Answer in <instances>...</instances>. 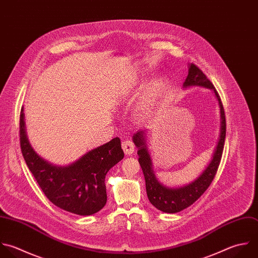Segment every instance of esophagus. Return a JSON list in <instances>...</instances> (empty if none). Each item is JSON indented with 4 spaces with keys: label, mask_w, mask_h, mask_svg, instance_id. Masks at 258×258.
<instances>
[{
    "label": "esophagus",
    "mask_w": 258,
    "mask_h": 258,
    "mask_svg": "<svg viewBox=\"0 0 258 258\" xmlns=\"http://www.w3.org/2000/svg\"><path fill=\"white\" fill-rule=\"evenodd\" d=\"M121 148H122L124 154H125V155H128V156L132 155V154L134 153V151H135V146H134L133 142L130 141V140L123 141V142L121 143Z\"/></svg>",
    "instance_id": "obj_1"
}]
</instances>
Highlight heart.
<instances>
[{
    "mask_svg": "<svg viewBox=\"0 0 258 258\" xmlns=\"http://www.w3.org/2000/svg\"><path fill=\"white\" fill-rule=\"evenodd\" d=\"M136 84H137V81H134L132 83V85H136ZM164 87H165V82L162 78L152 81L146 87L142 96V102L140 106L141 116H147L153 111L158 98L160 97L162 91L164 90Z\"/></svg>",
    "mask_w": 258,
    "mask_h": 258,
    "instance_id": "1",
    "label": "heart"
}]
</instances>
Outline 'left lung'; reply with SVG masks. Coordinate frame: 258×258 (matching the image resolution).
I'll list each match as a JSON object with an SVG mask.
<instances>
[{"label":"left lung","instance_id":"1","mask_svg":"<svg viewBox=\"0 0 258 258\" xmlns=\"http://www.w3.org/2000/svg\"><path fill=\"white\" fill-rule=\"evenodd\" d=\"M203 86L210 89H213L215 95L219 101L220 105V112H221V131H220V138L215 149L213 159L208 165V167L204 170V172L191 184L171 189L168 187L163 186L157 180L154 171L152 169V161L150 155L148 153L146 142H145V132L140 131L138 132L133 140L135 145L138 147V155H139V163L142 167L145 180H146V189L147 194L150 202L159 210L165 213H177L180 212L189 206H191L194 202H196L208 189L211 185L223 153L224 143H225V136H226V119H225V111L224 107L220 98L219 93L215 89L213 83L207 78V76L203 73V71L194 63H191L189 66V73L184 82V87L188 86Z\"/></svg>","mask_w":258,"mask_h":258}]
</instances>
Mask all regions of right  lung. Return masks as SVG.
I'll use <instances>...</instances> for the list:
<instances>
[{
  "mask_svg": "<svg viewBox=\"0 0 258 258\" xmlns=\"http://www.w3.org/2000/svg\"><path fill=\"white\" fill-rule=\"evenodd\" d=\"M19 133L24 160L49 201L67 212L82 216L92 215L104 207L107 200L105 176L124 156L118 138L88 152L67 167H56L31 148L25 132L23 107Z\"/></svg>",
  "mask_w": 258,
  "mask_h": 258,
  "instance_id": "right-lung-1",
  "label": "right lung"
}]
</instances>
